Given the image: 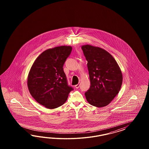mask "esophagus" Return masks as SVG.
Masks as SVG:
<instances>
[{
    "instance_id": "1",
    "label": "esophagus",
    "mask_w": 149,
    "mask_h": 149,
    "mask_svg": "<svg viewBox=\"0 0 149 149\" xmlns=\"http://www.w3.org/2000/svg\"><path fill=\"white\" fill-rule=\"evenodd\" d=\"M79 87H80V84H77V85H76L75 86V87L76 88H79Z\"/></svg>"
}]
</instances>
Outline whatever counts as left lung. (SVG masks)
I'll use <instances>...</instances> for the list:
<instances>
[{"instance_id":"left-lung-1","label":"left lung","mask_w":149,"mask_h":149,"mask_svg":"<svg viewBox=\"0 0 149 149\" xmlns=\"http://www.w3.org/2000/svg\"><path fill=\"white\" fill-rule=\"evenodd\" d=\"M81 49L87 61L90 88L85 93L89 104L104 107L114 99L121 89L122 74L115 59L106 50L90 45Z\"/></svg>"}]
</instances>
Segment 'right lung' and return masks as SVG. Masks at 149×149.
<instances>
[{
  "mask_svg": "<svg viewBox=\"0 0 149 149\" xmlns=\"http://www.w3.org/2000/svg\"><path fill=\"white\" fill-rule=\"evenodd\" d=\"M72 47L61 46L45 50L33 64L28 74L27 86L38 103L50 109L62 105L73 90L68 85L63 65Z\"/></svg>",
  "mask_w": 149,
  "mask_h": 149,
  "instance_id": "add662e5",
  "label": "right lung"
}]
</instances>
